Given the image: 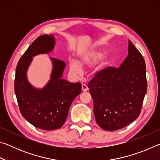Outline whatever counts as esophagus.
Instances as JSON below:
<instances>
[{"mask_svg":"<svg viewBox=\"0 0 160 160\" xmlns=\"http://www.w3.org/2000/svg\"><path fill=\"white\" fill-rule=\"evenodd\" d=\"M82 90L83 92H86L88 90V85H85V84H82Z\"/></svg>","mask_w":160,"mask_h":160,"instance_id":"esophagus-1","label":"esophagus"}]
</instances>
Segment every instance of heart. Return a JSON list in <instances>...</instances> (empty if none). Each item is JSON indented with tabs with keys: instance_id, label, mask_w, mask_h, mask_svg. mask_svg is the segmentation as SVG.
<instances>
[{
	"instance_id": "obj_1",
	"label": "heart",
	"mask_w": 160,
	"mask_h": 160,
	"mask_svg": "<svg viewBox=\"0 0 160 160\" xmlns=\"http://www.w3.org/2000/svg\"><path fill=\"white\" fill-rule=\"evenodd\" d=\"M105 56V51L102 49L93 50L80 56L77 61H71L70 63V70L75 73H79L84 68L90 67L102 60Z\"/></svg>"
}]
</instances>
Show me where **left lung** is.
Wrapping results in <instances>:
<instances>
[{"label": "left lung", "mask_w": 160, "mask_h": 160, "mask_svg": "<svg viewBox=\"0 0 160 160\" xmlns=\"http://www.w3.org/2000/svg\"><path fill=\"white\" fill-rule=\"evenodd\" d=\"M147 88L145 60L129 41L128 55L119 68H105L88 84L97 124L113 131L132 123L141 112Z\"/></svg>", "instance_id": "obj_1"}]
</instances>
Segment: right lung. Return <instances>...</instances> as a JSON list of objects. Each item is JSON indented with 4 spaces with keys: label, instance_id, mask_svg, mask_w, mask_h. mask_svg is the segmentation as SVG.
Masks as SVG:
<instances>
[{
    "label": "right lung",
    "instance_id": "1",
    "mask_svg": "<svg viewBox=\"0 0 160 160\" xmlns=\"http://www.w3.org/2000/svg\"><path fill=\"white\" fill-rule=\"evenodd\" d=\"M54 44L52 34L37 38L19 61L15 78V93L21 114L32 125L47 131L58 129L63 125L72 101L82 91L80 82L61 79L66 63L57 58H51L53 71L44 88L38 90L28 81L26 72L32 57L50 52Z\"/></svg>",
    "mask_w": 160,
    "mask_h": 160
}]
</instances>
